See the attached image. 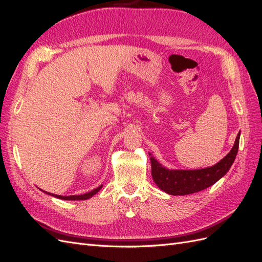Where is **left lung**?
<instances>
[{"instance_id": "1", "label": "left lung", "mask_w": 262, "mask_h": 262, "mask_svg": "<svg viewBox=\"0 0 262 262\" xmlns=\"http://www.w3.org/2000/svg\"><path fill=\"white\" fill-rule=\"evenodd\" d=\"M239 137L241 134L238 133L231 152L223 160L207 168L194 170L167 169L163 167L154 157H150L153 180L158 188L171 195H186L209 188L231 168L238 152Z\"/></svg>"}]
</instances>
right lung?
Here are the masks:
<instances>
[{
  "label": "right lung",
  "mask_w": 262,
  "mask_h": 262,
  "mask_svg": "<svg viewBox=\"0 0 262 262\" xmlns=\"http://www.w3.org/2000/svg\"><path fill=\"white\" fill-rule=\"evenodd\" d=\"M101 187H102V185L99 186L96 189L92 190V191H90V192L84 193V194H80V195H67V196H64V195H58V194H53V193L46 192V191L45 192L47 194H50L52 196H55V198H58V199H62V200H87V199H90V198H92L94 194H96L101 189ZM42 191H43V190H42Z\"/></svg>",
  "instance_id": "obj_1"
}]
</instances>
